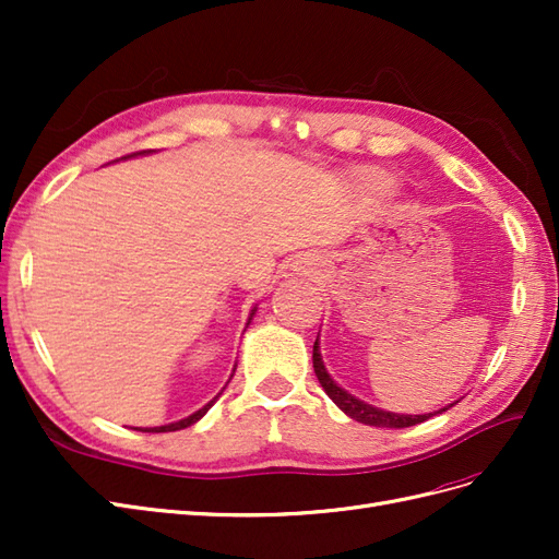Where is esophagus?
Segmentation results:
<instances>
[{"label": "esophagus", "instance_id": "esophagus-1", "mask_svg": "<svg viewBox=\"0 0 559 559\" xmlns=\"http://www.w3.org/2000/svg\"><path fill=\"white\" fill-rule=\"evenodd\" d=\"M312 265H314V263H312L310 259H296V261L284 265V275H282V277L296 280V277H300V275H308L310 270H312Z\"/></svg>", "mask_w": 559, "mask_h": 559}]
</instances>
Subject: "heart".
Masks as SVG:
<instances>
[{
  "label": "heart",
  "instance_id": "1",
  "mask_svg": "<svg viewBox=\"0 0 559 559\" xmlns=\"http://www.w3.org/2000/svg\"><path fill=\"white\" fill-rule=\"evenodd\" d=\"M359 181H361L364 189L370 191L373 195H384V193L392 191V186H394V177L382 173V170H364L359 175Z\"/></svg>",
  "mask_w": 559,
  "mask_h": 559
}]
</instances>
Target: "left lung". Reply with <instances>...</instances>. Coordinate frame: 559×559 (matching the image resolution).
I'll use <instances>...</instances> for the list:
<instances>
[{
	"label": "left lung",
	"instance_id": "8db88e82",
	"mask_svg": "<svg viewBox=\"0 0 559 559\" xmlns=\"http://www.w3.org/2000/svg\"><path fill=\"white\" fill-rule=\"evenodd\" d=\"M312 366H314V373H317V380L319 384L324 386L326 396L341 408L347 417L361 421V425H368V427H382V429H405V427H415L419 425V421H425L438 413H445L448 408H452V403L445 405V408L436 411V413H427V415H401V413H389V411H382V408H376V405H370L357 396H352L349 392H345L343 386H337L335 380L329 376V370L324 366V361H321V352H319V335L314 341V349H312Z\"/></svg>",
	"mask_w": 559,
	"mask_h": 559
}]
</instances>
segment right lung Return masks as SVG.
<instances>
[{
	"label": "right lung",
	"mask_w": 559,
	"mask_h": 559,
	"mask_svg": "<svg viewBox=\"0 0 559 559\" xmlns=\"http://www.w3.org/2000/svg\"><path fill=\"white\" fill-rule=\"evenodd\" d=\"M146 154H151V151H140V154H130V156H123L121 160H126V158H134V156H146ZM253 314H257V308H253L251 312H249V321L253 319ZM249 321H247V326H249ZM233 373H235V368H233ZM233 378V376H230ZM226 389V386H224ZM222 389V392H224ZM218 392V394H222ZM218 394L210 401V403H205L202 405L200 411H195L193 415H189V417H183V419H179V421H173V425H163V427H148V429H140V431H151V433H165V431H179V429H186V427H191V425H195V421L200 419V417H205V413L212 408L214 405V401L218 399Z\"/></svg>",
	"instance_id": "obj_1"
}]
</instances>
